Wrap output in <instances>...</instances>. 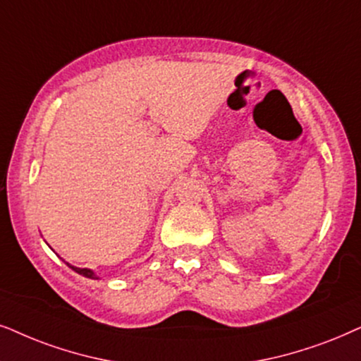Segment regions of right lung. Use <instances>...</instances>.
<instances>
[{"instance_id": "obj_1", "label": "right lung", "mask_w": 361, "mask_h": 361, "mask_svg": "<svg viewBox=\"0 0 361 361\" xmlns=\"http://www.w3.org/2000/svg\"><path fill=\"white\" fill-rule=\"evenodd\" d=\"M70 268H73L76 273H80V275H83L86 278H94V273L88 270V268H76V267H71V264H70Z\"/></svg>"}]
</instances>
